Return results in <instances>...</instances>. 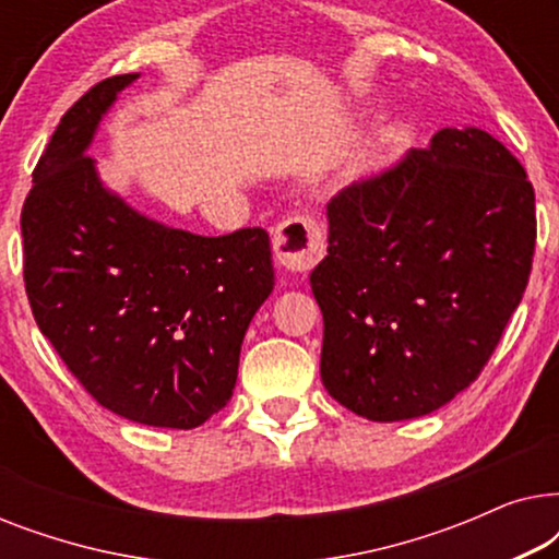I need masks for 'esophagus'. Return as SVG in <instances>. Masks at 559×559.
Returning <instances> with one entry per match:
<instances>
[{"label":"esophagus","mask_w":559,"mask_h":559,"mask_svg":"<svg viewBox=\"0 0 559 559\" xmlns=\"http://www.w3.org/2000/svg\"><path fill=\"white\" fill-rule=\"evenodd\" d=\"M277 262L285 270L310 272L325 257V234L316 218L302 213L282 221L272 239Z\"/></svg>","instance_id":"esophagus-1"}]
</instances>
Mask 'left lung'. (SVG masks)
<instances>
[{
    "mask_svg": "<svg viewBox=\"0 0 559 559\" xmlns=\"http://www.w3.org/2000/svg\"><path fill=\"white\" fill-rule=\"evenodd\" d=\"M320 379L373 423L430 415L480 377L530 282L537 213L519 159L484 129H440L328 203Z\"/></svg>",
    "mask_w": 559,
    "mask_h": 559,
    "instance_id": "1",
    "label": "left lung"
}]
</instances>
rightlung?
<instances>
[{
    "instance_id": "1",
    "label": "right lung",
    "mask_w": 559,
    "mask_h": 559,
    "mask_svg": "<svg viewBox=\"0 0 559 559\" xmlns=\"http://www.w3.org/2000/svg\"><path fill=\"white\" fill-rule=\"evenodd\" d=\"M134 79L98 81L60 117L22 205V272L37 328L102 407L193 430L234 394L243 333L274 287L270 234L198 236L106 193L86 147Z\"/></svg>"
}]
</instances>
